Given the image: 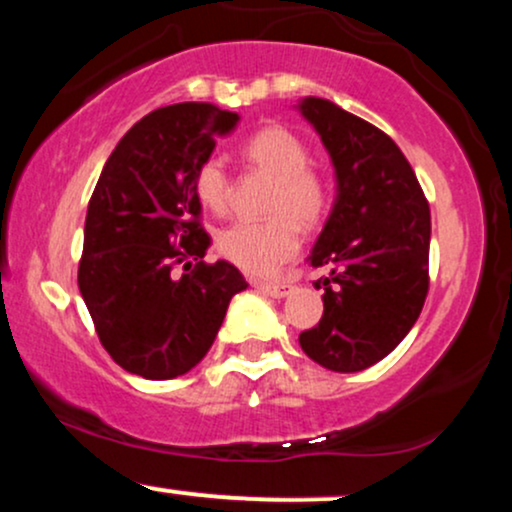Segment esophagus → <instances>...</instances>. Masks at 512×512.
<instances>
[{
    "mask_svg": "<svg viewBox=\"0 0 512 512\" xmlns=\"http://www.w3.org/2000/svg\"><path fill=\"white\" fill-rule=\"evenodd\" d=\"M255 284V289H260L262 293H267V296L272 298H284L289 296L291 286L289 284H281V281H252Z\"/></svg>",
    "mask_w": 512,
    "mask_h": 512,
    "instance_id": "34e87169",
    "label": "esophagus"
}]
</instances>
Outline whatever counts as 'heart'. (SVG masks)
<instances>
[{"mask_svg": "<svg viewBox=\"0 0 512 512\" xmlns=\"http://www.w3.org/2000/svg\"><path fill=\"white\" fill-rule=\"evenodd\" d=\"M240 156L252 170L272 178L262 221H236L216 236V252L248 274H274L301 248V226L315 228L330 209L327 180L308 166L310 154L291 129L267 125L250 134ZM195 195L211 211L228 207L231 180L219 158L195 170Z\"/></svg>", "mask_w": 512, "mask_h": 512, "instance_id": "1", "label": "heart"}]
</instances>
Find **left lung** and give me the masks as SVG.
<instances>
[{
	"instance_id": "8db88e82",
	"label": "left lung",
	"mask_w": 512,
	"mask_h": 512,
	"mask_svg": "<svg viewBox=\"0 0 512 512\" xmlns=\"http://www.w3.org/2000/svg\"><path fill=\"white\" fill-rule=\"evenodd\" d=\"M301 113L330 151L337 199L308 262L330 267L325 313L298 337L320 366L356 373L407 337L428 296L431 209L414 168L390 137L325 98Z\"/></svg>"
}]
</instances>
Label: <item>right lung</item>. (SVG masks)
Returning <instances> with one entry per match:
<instances>
[{"instance_id":"1","label":"right lung","mask_w":512,"mask_h":512,"mask_svg":"<svg viewBox=\"0 0 512 512\" xmlns=\"http://www.w3.org/2000/svg\"><path fill=\"white\" fill-rule=\"evenodd\" d=\"M236 122L211 103L158 108L120 139L98 178L79 291L103 349L127 373L185 375L207 356L231 298L248 289L231 262H202L211 238L192 185L216 134ZM178 263L182 277L172 272Z\"/></svg>"}]
</instances>
